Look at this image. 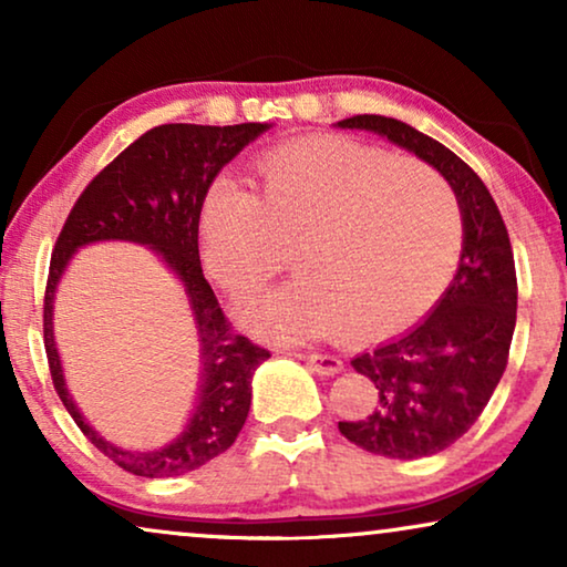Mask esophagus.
<instances>
[{
    "mask_svg": "<svg viewBox=\"0 0 567 567\" xmlns=\"http://www.w3.org/2000/svg\"><path fill=\"white\" fill-rule=\"evenodd\" d=\"M301 359L307 361V367L315 371V374H322V377H336L340 369H343V361L338 359V355H330V353H307L301 355Z\"/></svg>",
    "mask_w": 567,
    "mask_h": 567,
    "instance_id": "1",
    "label": "esophagus"
}]
</instances>
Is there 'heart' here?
<instances>
[{
  "label": "heart",
  "instance_id": "1",
  "mask_svg": "<svg viewBox=\"0 0 567 567\" xmlns=\"http://www.w3.org/2000/svg\"><path fill=\"white\" fill-rule=\"evenodd\" d=\"M260 196L216 177L200 204L204 262L231 297L286 266L297 278L243 317L274 340L384 338L431 307L452 276L462 219L421 162L343 136L299 138L258 159Z\"/></svg>",
  "mask_w": 567,
  "mask_h": 567
}]
</instances>
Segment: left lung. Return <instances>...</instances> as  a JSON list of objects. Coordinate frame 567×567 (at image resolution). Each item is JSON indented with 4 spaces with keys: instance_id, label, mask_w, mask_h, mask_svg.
<instances>
[{
    "instance_id": "8db88e82",
    "label": "left lung",
    "mask_w": 567,
    "mask_h": 567,
    "mask_svg": "<svg viewBox=\"0 0 567 567\" xmlns=\"http://www.w3.org/2000/svg\"><path fill=\"white\" fill-rule=\"evenodd\" d=\"M340 128L371 131L429 162L452 185L462 212L454 281L413 330L355 355L379 402L367 421H340L355 446L390 460H421L462 439L493 398L516 328V266L508 229L475 169L436 138L398 118L353 115Z\"/></svg>"
}]
</instances>
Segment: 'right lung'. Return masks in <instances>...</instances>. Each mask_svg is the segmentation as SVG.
<instances>
[{"label": "right lung", "mask_w": 567, "mask_h": 567, "mask_svg": "<svg viewBox=\"0 0 567 567\" xmlns=\"http://www.w3.org/2000/svg\"><path fill=\"white\" fill-rule=\"evenodd\" d=\"M268 128L270 123H165L146 131L92 177L53 247L43 299V343L53 386L92 446L131 475L175 477L204 467L235 444L250 413L252 374L270 353L237 336L224 317L200 268L198 216L208 185L221 167ZM107 238L146 244L157 251L182 278L199 328V402L182 436L157 453H128L115 447L83 421L65 390L52 340V297L68 260L80 246Z\"/></svg>", "instance_id": "right-lung-1"}]
</instances>
